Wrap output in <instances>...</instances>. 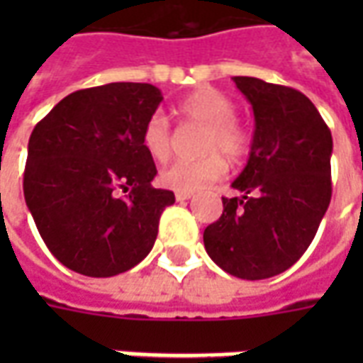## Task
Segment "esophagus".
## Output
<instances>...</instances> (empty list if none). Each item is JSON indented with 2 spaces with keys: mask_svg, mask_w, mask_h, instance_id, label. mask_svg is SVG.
Masks as SVG:
<instances>
[{
  "mask_svg": "<svg viewBox=\"0 0 363 363\" xmlns=\"http://www.w3.org/2000/svg\"><path fill=\"white\" fill-rule=\"evenodd\" d=\"M174 198H177L179 202H182V200H189V198H192V192H177Z\"/></svg>",
  "mask_w": 363,
  "mask_h": 363,
  "instance_id": "34e87169",
  "label": "esophagus"
}]
</instances>
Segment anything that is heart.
Returning a JSON list of instances; mask_svg holds the SVG:
<instances>
[{"label": "heart", "mask_w": 363, "mask_h": 363, "mask_svg": "<svg viewBox=\"0 0 363 363\" xmlns=\"http://www.w3.org/2000/svg\"><path fill=\"white\" fill-rule=\"evenodd\" d=\"M177 114L184 124L204 126L200 138V153L204 157L192 161H177L165 167L159 181L174 192H196L206 184L220 181L228 171L229 159L243 157L249 147V138L241 124L235 120V104L225 93L213 87H200L177 104ZM143 150L155 161H167L173 151V134L169 120L155 112L151 114L142 132Z\"/></svg>", "instance_id": "heart-1"}]
</instances>
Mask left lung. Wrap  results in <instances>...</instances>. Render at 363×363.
I'll return each instance as SVG.
<instances>
[{
    "label": "left lung",
    "instance_id": "left-lung-1",
    "mask_svg": "<svg viewBox=\"0 0 363 363\" xmlns=\"http://www.w3.org/2000/svg\"><path fill=\"white\" fill-rule=\"evenodd\" d=\"M255 116L249 161L204 229L210 259L231 276L264 280L301 259L330 204L333 135L299 91L257 77H233Z\"/></svg>",
    "mask_w": 363,
    "mask_h": 363
}]
</instances>
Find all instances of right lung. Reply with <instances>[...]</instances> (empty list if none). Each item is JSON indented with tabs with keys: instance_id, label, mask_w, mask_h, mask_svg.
<instances>
[{
	"instance_id": "add662e5",
	"label": "right lung",
	"mask_w": 363,
	"mask_h": 363,
	"mask_svg": "<svg viewBox=\"0 0 363 363\" xmlns=\"http://www.w3.org/2000/svg\"><path fill=\"white\" fill-rule=\"evenodd\" d=\"M161 101L150 83H108L67 95L33 130L25 202L69 270L108 278L153 249L159 218L174 202L171 190L151 186L157 169L142 143Z\"/></svg>"
}]
</instances>
